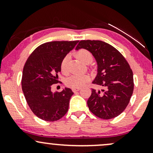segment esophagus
Wrapping results in <instances>:
<instances>
[{
  "instance_id": "esophagus-1",
  "label": "esophagus",
  "mask_w": 153,
  "mask_h": 153,
  "mask_svg": "<svg viewBox=\"0 0 153 153\" xmlns=\"http://www.w3.org/2000/svg\"><path fill=\"white\" fill-rule=\"evenodd\" d=\"M72 90H73V92H77V91H80V88H73V89H72Z\"/></svg>"
}]
</instances>
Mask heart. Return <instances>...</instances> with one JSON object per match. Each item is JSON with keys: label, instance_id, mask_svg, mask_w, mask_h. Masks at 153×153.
<instances>
[{"label": "heart", "instance_id": "b5f03b06", "mask_svg": "<svg viewBox=\"0 0 153 153\" xmlns=\"http://www.w3.org/2000/svg\"><path fill=\"white\" fill-rule=\"evenodd\" d=\"M75 56L77 57V58L85 64H89L93 60L92 54L88 50H85V49L79 50L75 53ZM68 59H69V56L67 55L63 58L62 62H61L60 68L63 73H65L67 71V64H68ZM88 79V77L86 75H72L67 78L66 84L68 86L73 88H79L87 82Z\"/></svg>", "mask_w": 153, "mask_h": 153}]
</instances>
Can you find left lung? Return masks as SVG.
I'll return each mask as SVG.
<instances>
[{
  "label": "left lung",
  "mask_w": 153,
  "mask_h": 153,
  "mask_svg": "<svg viewBox=\"0 0 153 153\" xmlns=\"http://www.w3.org/2000/svg\"><path fill=\"white\" fill-rule=\"evenodd\" d=\"M91 52L97 62V75L93 83L104 89H92L87 101L89 109L103 119L117 117L124 111L134 90L133 73L124 56L109 44L99 40H82L75 50Z\"/></svg>",
  "instance_id": "left-lung-1"
}]
</instances>
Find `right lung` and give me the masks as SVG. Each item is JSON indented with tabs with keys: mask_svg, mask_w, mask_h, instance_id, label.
<instances>
[{
	"mask_svg": "<svg viewBox=\"0 0 153 153\" xmlns=\"http://www.w3.org/2000/svg\"><path fill=\"white\" fill-rule=\"evenodd\" d=\"M78 41L44 43L30 54L23 70L22 85L29 108L36 117L47 122L59 120L68 111L73 92L65 88L52 93V85L58 82L61 62Z\"/></svg>",
	"mask_w": 153,
	"mask_h": 153,
	"instance_id": "obj_1",
	"label": "right lung"
}]
</instances>
